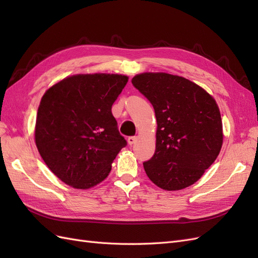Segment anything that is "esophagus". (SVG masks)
Returning a JSON list of instances; mask_svg holds the SVG:
<instances>
[{"label":"esophagus","mask_w":258,"mask_h":258,"mask_svg":"<svg viewBox=\"0 0 258 258\" xmlns=\"http://www.w3.org/2000/svg\"><path fill=\"white\" fill-rule=\"evenodd\" d=\"M127 141H128V144H129L130 146H132V145H134V144L137 142V137H129Z\"/></svg>","instance_id":"esophagus-1"}]
</instances>
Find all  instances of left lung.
<instances>
[{"label":"left lung","mask_w":258,"mask_h":258,"mask_svg":"<svg viewBox=\"0 0 258 258\" xmlns=\"http://www.w3.org/2000/svg\"><path fill=\"white\" fill-rule=\"evenodd\" d=\"M131 83L150 101L157 120L155 154L143 162L147 176L165 190L197 182L223 144L215 100L200 86L168 73L139 74Z\"/></svg>","instance_id":"left-lung-1"}]
</instances>
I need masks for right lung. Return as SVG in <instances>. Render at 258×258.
I'll return each instance as SVG.
<instances>
[{"instance_id":"add662e5","label":"right lung","mask_w":258,"mask_h":258,"mask_svg":"<svg viewBox=\"0 0 258 258\" xmlns=\"http://www.w3.org/2000/svg\"><path fill=\"white\" fill-rule=\"evenodd\" d=\"M126 75L80 74L45 92L38 106L35 143L47 167L62 182L86 189L102 182L127 141L112 105Z\"/></svg>"}]
</instances>
